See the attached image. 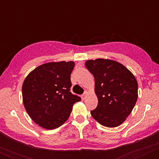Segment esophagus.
<instances>
[{"mask_svg": "<svg viewBox=\"0 0 159 159\" xmlns=\"http://www.w3.org/2000/svg\"><path fill=\"white\" fill-rule=\"evenodd\" d=\"M87 95H88V93H87V91H85L84 93V94L81 96V98H82V99H83V100L85 99L86 97H87Z\"/></svg>", "mask_w": 159, "mask_h": 159, "instance_id": "obj_1", "label": "esophagus"}]
</instances>
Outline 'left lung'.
<instances>
[{
	"mask_svg": "<svg viewBox=\"0 0 159 159\" xmlns=\"http://www.w3.org/2000/svg\"><path fill=\"white\" fill-rule=\"evenodd\" d=\"M95 79L98 105L91 116L105 127L119 126L131 114L138 99V81L123 64L98 58L85 62Z\"/></svg>",
	"mask_w": 159,
	"mask_h": 159,
	"instance_id": "8db88e82",
	"label": "left lung"
}]
</instances>
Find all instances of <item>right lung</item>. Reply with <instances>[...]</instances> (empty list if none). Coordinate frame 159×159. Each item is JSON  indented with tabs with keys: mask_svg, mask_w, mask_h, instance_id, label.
I'll return each mask as SVG.
<instances>
[{
	"mask_svg": "<svg viewBox=\"0 0 159 159\" xmlns=\"http://www.w3.org/2000/svg\"><path fill=\"white\" fill-rule=\"evenodd\" d=\"M73 61L50 62L31 71L23 82L24 106L34 123L48 130L68 120L73 105L81 101L70 92Z\"/></svg>",
	"mask_w": 159,
	"mask_h": 159,
	"instance_id": "1",
	"label": "right lung"
}]
</instances>
